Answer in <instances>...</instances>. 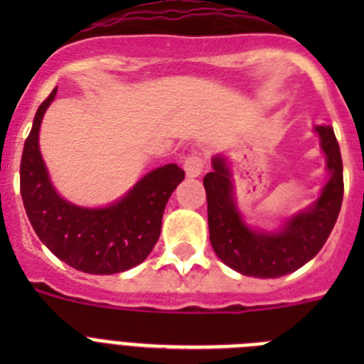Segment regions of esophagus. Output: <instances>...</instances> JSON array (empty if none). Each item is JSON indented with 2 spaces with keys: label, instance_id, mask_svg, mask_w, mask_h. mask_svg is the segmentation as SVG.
Wrapping results in <instances>:
<instances>
[{
  "label": "esophagus",
  "instance_id": "esophagus-1",
  "mask_svg": "<svg viewBox=\"0 0 364 364\" xmlns=\"http://www.w3.org/2000/svg\"><path fill=\"white\" fill-rule=\"evenodd\" d=\"M204 160H202L200 156H197V154H193V156L186 159L184 171L186 175H188V178H197V176H200L202 171H204Z\"/></svg>",
  "mask_w": 364,
  "mask_h": 364
}]
</instances>
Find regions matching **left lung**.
Wrapping results in <instances>:
<instances>
[{
	"mask_svg": "<svg viewBox=\"0 0 364 364\" xmlns=\"http://www.w3.org/2000/svg\"><path fill=\"white\" fill-rule=\"evenodd\" d=\"M326 159L328 180L311 204L264 230L247 222L239 208L231 164L215 154L204 176L210 240L218 259L235 272L277 279L310 262L332 233L343 204V160L332 125H314Z\"/></svg>",
	"mask_w": 364,
	"mask_h": 364,
	"instance_id": "left-lung-1",
	"label": "left lung"
}]
</instances>
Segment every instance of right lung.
Returning a JSON list of instances; mask_svg holds the SVG:
<instances>
[{
  "instance_id": "obj_1",
  "label": "right lung",
  "mask_w": 364,
  "mask_h": 364,
  "mask_svg": "<svg viewBox=\"0 0 364 364\" xmlns=\"http://www.w3.org/2000/svg\"><path fill=\"white\" fill-rule=\"evenodd\" d=\"M56 91L38 107L21 156L19 188L28 220L41 242L78 272L112 275L134 268L153 252L166 204L184 180V171L176 164L156 167L120 198L98 208L63 198L54 188L40 151L41 120Z\"/></svg>"
}]
</instances>
